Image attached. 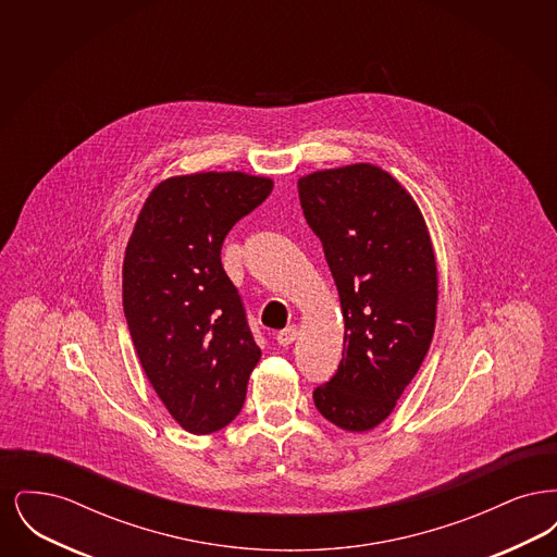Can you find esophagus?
Wrapping results in <instances>:
<instances>
[{
    "instance_id": "1",
    "label": "esophagus",
    "mask_w": 557,
    "mask_h": 557,
    "mask_svg": "<svg viewBox=\"0 0 557 557\" xmlns=\"http://www.w3.org/2000/svg\"><path fill=\"white\" fill-rule=\"evenodd\" d=\"M296 336H298V327L296 325H288L282 332H277V343L282 346L292 345L296 341Z\"/></svg>"
}]
</instances>
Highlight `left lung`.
<instances>
[{
    "label": "left lung",
    "instance_id": "left-lung-1",
    "mask_svg": "<svg viewBox=\"0 0 557 557\" xmlns=\"http://www.w3.org/2000/svg\"><path fill=\"white\" fill-rule=\"evenodd\" d=\"M305 219L341 294L345 350L313 391L319 413L348 432L384 422L420 370L436 321V261L424 216L373 164L298 180Z\"/></svg>",
    "mask_w": 557,
    "mask_h": 557
}]
</instances>
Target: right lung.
I'll return each instance as SVG.
<instances>
[{"instance_id":"1","label":"right lung","mask_w":557,"mask_h":557,"mask_svg":"<svg viewBox=\"0 0 557 557\" xmlns=\"http://www.w3.org/2000/svg\"><path fill=\"white\" fill-rule=\"evenodd\" d=\"M271 189V180L238 171L171 177L148 196L127 244L123 311L133 346L169 413L194 434L238 416L261 359L221 246Z\"/></svg>"}]
</instances>
